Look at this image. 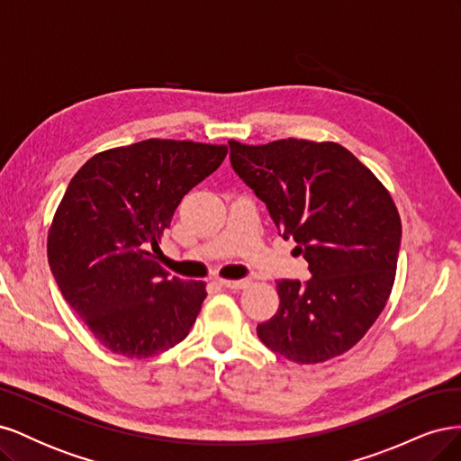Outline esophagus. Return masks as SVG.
Returning a JSON list of instances; mask_svg holds the SVG:
<instances>
[{
  "label": "esophagus",
  "mask_w": 461,
  "mask_h": 461,
  "mask_svg": "<svg viewBox=\"0 0 461 461\" xmlns=\"http://www.w3.org/2000/svg\"><path fill=\"white\" fill-rule=\"evenodd\" d=\"M219 285L230 290H242V288H248L252 283H249V278H240V281H227V278H221Z\"/></svg>",
  "instance_id": "obj_1"
}]
</instances>
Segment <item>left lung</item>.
I'll return each mask as SVG.
<instances>
[{
    "instance_id": "1",
    "label": "left lung",
    "mask_w": 461,
    "mask_h": 461,
    "mask_svg": "<svg viewBox=\"0 0 461 461\" xmlns=\"http://www.w3.org/2000/svg\"><path fill=\"white\" fill-rule=\"evenodd\" d=\"M230 163L265 202L283 239L310 265L308 283H276L281 303L258 325L259 340L296 364H321L354 348L393 292L402 222L388 190L334 142L236 140Z\"/></svg>"
}]
</instances>
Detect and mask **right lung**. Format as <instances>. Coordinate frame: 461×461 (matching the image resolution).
Instances as JSON below:
<instances>
[{
  "mask_svg": "<svg viewBox=\"0 0 461 461\" xmlns=\"http://www.w3.org/2000/svg\"><path fill=\"white\" fill-rule=\"evenodd\" d=\"M227 146L149 140L95 153L67 186L48 234L63 298L107 350L149 357L186 339L205 283L169 278L159 249L175 209Z\"/></svg>",
  "mask_w": 461,
  "mask_h": 461,
  "instance_id": "obj_1",
  "label": "right lung"
}]
</instances>
